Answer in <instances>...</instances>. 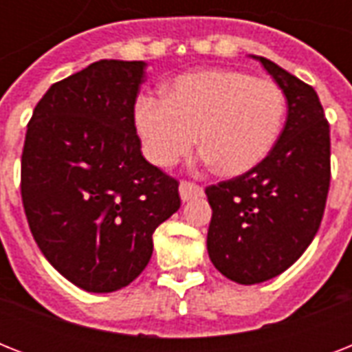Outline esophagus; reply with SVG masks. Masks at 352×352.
Wrapping results in <instances>:
<instances>
[{"label":"esophagus","instance_id":"obj_1","mask_svg":"<svg viewBox=\"0 0 352 352\" xmlns=\"http://www.w3.org/2000/svg\"><path fill=\"white\" fill-rule=\"evenodd\" d=\"M179 193H181L182 201H192V199L203 197L204 195L203 188L192 181H182L181 184H179Z\"/></svg>","mask_w":352,"mask_h":352}]
</instances>
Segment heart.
Here are the masks:
<instances>
[{
	"mask_svg": "<svg viewBox=\"0 0 352 352\" xmlns=\"http://www.w3.org/2000/svg\"><path fill=\"white\" fill-rule=\"evenodd\" d=\"M287 98L276 82L235 69H206L177 76L166 100L140 95L133 122L151 164L170 168L192 151L221 175H243L261 162L278 140Z\"/></svg>",
	"mask_w": 352,
	"mask_h": 352,
	"instance_id": "obj_1",
	"label": "heart"
}]
</instances>
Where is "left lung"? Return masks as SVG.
<instances>
[{"label": "left lung", "instance_id": "obj_1", "mask_svg": "<svg viewBox=\"0 0 352 352\" xmlns=\"http://www.w3.org/2000/svg\"><path fill=\"white\" fill-rule=\"evenodd\" d=\"M254 58L283 89V131L256 168L206 188L208 256L241 285L276 278L300 259L320 228L331 182L329 122L316 91L267 58Z\"/></svg>", "mask_w": 352, "mask_h": 352}]
</instances>
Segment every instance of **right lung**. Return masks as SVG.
<instances>
[{
    "mask_svg": "<svg viewBox=\"0 0 352 352\" xmlns=\"http://www.w3.org/2000/svg\"><path fill=\"white\" fill-rule=\"evenodd\" d=\"M144 62L100 60L49 87L21 155V201L47 261L87 292L142 272L153 232L181 206L179 182L140 151L133 106Z\"/></svg>",
    "mask_w": 352,
    "mask_h": 352,
    "instance_id": "right-lung-1",
    "label": "right lung"
}]
</instances>
